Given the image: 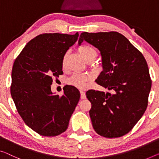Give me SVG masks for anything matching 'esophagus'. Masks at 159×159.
<instances>
[{"instance_id":"34e87169","label":"esophagus","mask_w":159,"mask_h":159,"mask_svg":"<svg viewBox=\"0 0 159 159\" xmlns=\"http://www.w3.org/2000/svg\"><path fill=\"white\" fill-rule=\"evenodd\" d=\"M80 98L81 99L86 98V93H85V92H84L83 91H80Z\"/></svg>"}]
</instances>
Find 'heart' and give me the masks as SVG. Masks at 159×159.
<instances>
[{
	"instance_id": "b5f03b06",
	"label": "heart",
	"mask_w": 159,
	"mask_h": 159,
	"mask_svg": "<svg viewBox=\"0 0 159 159\" xmlns=\"http://www.w3.org/2000/svg\"><path fill=\"white\" fill-rule=\"evenodd\" d=\"M78 51L87 61H91L96 58L97 52L93 47L89 45H82L78 48ZM68 53H66L62 58V66L64 67L66 65V58ZM89 77L85 73H75L68 79V84L74 86L79 89H85L88 86V82Z\"/></svg>"
}]
</instances>
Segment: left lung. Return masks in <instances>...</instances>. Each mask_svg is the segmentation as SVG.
Masks as SVG:
<instances>
[{"mask_svg":"<svg viewBox=\"0 0 159 159\" xmlns=\"http://www.w3.org/2000/svg\"><path fill=\"white\" fill-rule=\"evenodd\" d=\"M86 41L98 49L103 71L96 80L113 93L90 90L86 97L97 134L106 138L126 134L143 115L151 88L147 63L124 35L118 32H84L79 45Z\"/></svg>","mask_w":159,"mask_h":159,"instance_id":"1","label":"left lung"}]
</instances>
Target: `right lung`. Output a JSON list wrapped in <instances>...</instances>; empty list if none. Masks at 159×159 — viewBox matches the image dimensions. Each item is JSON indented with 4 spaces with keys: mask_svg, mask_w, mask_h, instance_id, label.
I'll use <instances>...</instances> for the list:
<instances>
[{
    "mask_svg": "<svg viewBox=\"0 0 159 159\" xmlns=\"http://www.w3.org/2000/svg\"><path fill=\"white\" fill-rule=\"evenodd\" d=\"M79 35H38L28 43L13 63L12 98L25 124L42 136H55L64 132L79 103L76 88H64L61 96L51 89L53 78L63 74V55Z\"/></svg>",
    "mask_w": 159,
    "mask_h": 159,
    "instance_id": "obj_1",
    "label": "right lung"
}]
</instances>
